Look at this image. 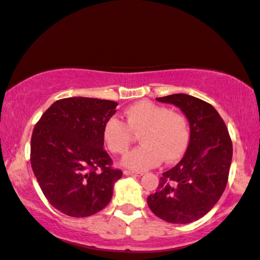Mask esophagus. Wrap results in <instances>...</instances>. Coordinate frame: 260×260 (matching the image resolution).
Wrapping results in <instances>:
<instances>
[{"instance_id": "34e87169", "label": "esophagus", "mask_w": 260, "mask_h": 260, "mask_svg": "<svg viewBox=\"0 0 260 260\" xmlns=\"http://www.w3.org/2000/svg\"><path fill=\"white\" fill-rule=\"evenodd\" d=\"M123 174L125 176H142L143 172H136V171H130V170H124Z\"/></svg>"}]
</instances>
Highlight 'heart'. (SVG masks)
I'll use <instances>...</instances> for the list:
<instances>
[{
	"label": "heart",
	"mask_w": 260,
	"mask_h": 260,
	"mask_svg": "<svg viewBox=\"0 0 260 260\" xmlns=\"http://www.w3.org/2000/svg\"><path fill=\"white\" fill-rule=\"evenodd\" d=\"M123 121L111 117L102 128V139L108 150L123 154L139 135L141 145L122 159V165L136 171H145L161 164L175 162L186 153L190 142V126L186 115L148 100L128 107Z\"/></svg>",
	"instance_id": "1"
}]
</instances>
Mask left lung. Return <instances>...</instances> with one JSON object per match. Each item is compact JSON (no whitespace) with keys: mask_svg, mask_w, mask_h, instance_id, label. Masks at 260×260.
I'll return each mask as SVG.
<instances>
[{"mask_svg":"<svg viewBox=\"0 0 260 260\" xmlns=\"http://www.w3.org/2000/svg\"><path fill=\"white\" fill-rule=\"evenodd\" d=\"M157 100L186 114L190 142L180 162L160 178L147 201L155 216L171 223H189L209 212L227 186L233 142L226 124L208 102L178 93Z\"/></svg>","mask_w":260,"mask_h":260,"instance_id":"obj_1","label":"left lung"}]
</instances>
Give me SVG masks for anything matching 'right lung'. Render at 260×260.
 <instances>
[{
    "instance_id": "1",
    "label": "right lung",
    "mask_w": 260,
    "mask_h": 260,
    "mask_svg": "<svg viewBox=\"0 0 260 260\" xmlns=\"http://www.w3.org/2000/svg\"><path fill=\"white\" fill-rule=\"evenodd\" d=\"M118 103L74 96L55 101L34 126L31 166L45 198L64 215L83 218L110 203L122 171L103 149L102 128Z\"/></svg>"
}]
</instances>
